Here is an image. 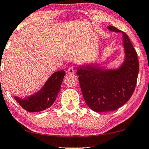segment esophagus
Masks as SVG:
<instances>
[{
    "mask_svg": "<svg viewBox=\"0 0 149 149\" xmlns=\"http://www.w3.org/2000/svg\"><path fill=\"white\" fill-rule=\"evenodd\" d=\"M68 72L69 74H73L75 72V70L73 68L71 67V68H70L68 69Z\"/></svg>",
    "mask_w": 149,
    "mask_h": 149,
    "instance_id": "34e87169",
    "label": "esophagus"
}]
</instances>
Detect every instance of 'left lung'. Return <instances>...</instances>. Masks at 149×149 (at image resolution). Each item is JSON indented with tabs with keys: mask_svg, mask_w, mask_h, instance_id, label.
Returning a JSON list of instances; mask_svg holds the SVG:
<instances>
[{
	"mask_svg": "<svg viewBox=\"0 0 149 149\" xmlns=\"http://www.w3.org/2000/svg\"><path fill=\"white\" fill-rule=\"evenodd\" d=\"M111 31L121 33L124 59L118 68L106 69L97 64L79 65L77 75L86 103L96 112L114 111L129 100L134 92L139 71V63L128 35L114 26Z\"/></svg>",
	"mask_w": 149,
	"mask_h": 149,
	"instance_id": "8db88e82",
	"label": "left lung"
}]
</instances>
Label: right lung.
Masks as SVG:
<instances>
[{
  "label": "right lung",
  "instance_id": "add662e5",
  "mask_svg": "<svg viewBox=\"0 0 149 149\" xmlns=\"http://www.w3.org/2000/svg\"><path fill=\"white\" fill-rule=\"evenodd\" d=\"M65 72L53 73L39 91L24 98L14 96L23 109L30 112H41L51 107L54 103L61 88Z\"/></svg>",
  "mask_w": 149,
  "mask_h": 149
}]
</instances>
